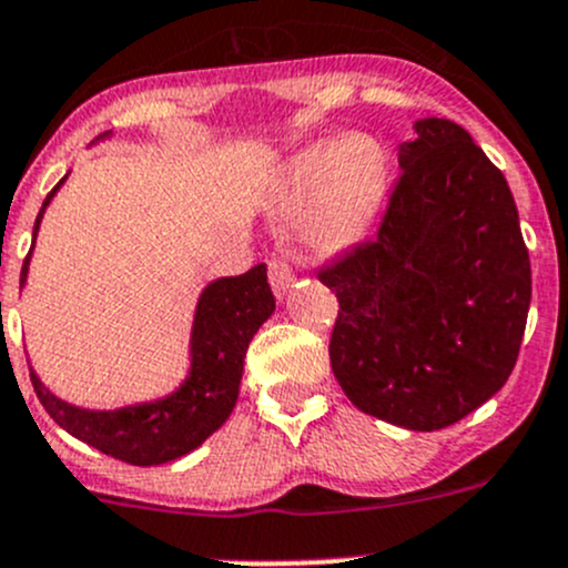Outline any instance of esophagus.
I'll use <instances>...</instances> for the list:
<instances>
[{"instance_id":"1","label":"esophagus","mask_w":568,"mask_h":568,"mask_svg":"<svg viewBox=\"0 0 568 568\" xmlns=\"http://www.w3.org/2000/svg\"><path fill=\"white\" fill-rule=\"evenodd\" d=\"M268 283H272L274 294H285V291L294 285V272H291L288 263L272 257V261H268Z\"/></svg>"}]
</instances>
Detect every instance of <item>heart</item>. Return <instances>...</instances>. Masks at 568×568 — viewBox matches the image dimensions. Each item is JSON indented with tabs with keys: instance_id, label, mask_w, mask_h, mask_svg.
<instances>
[{
	"instance_id": "heart-1",
	"label": "heart",
	"mask_w": 568,
	"mask_h": 568,
	"mask_svg": "<svg viewBox=\"0 0 568 568\" xmlns=\"http://www.w3.org/2000/svg\"><path fill=\"white\" fill-rule=\"evenodd\" d=\"M387 183L385 148L368 134L318 142L296 153L280 175L277 209L302 214V239L321 255L357 244L368 231Z\"/></svg>"
}]
</instances>
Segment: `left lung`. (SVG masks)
I'll list each match as a JSON object with an SVG mask.
<instances>
[{"label":"left lung","instance_id":"obj_1","mask_svg":"<svg viewBox=\"0 0 568 568\" xmlns=\"http://www.w3.org/2000/svg\"><path fill=\"white\" fill-rule=\"evenodd\" d=\"M374 239L318 272L337 296L332 374L365 415L454 426L511 376L530 257L506 175L459 123L426 118Z\"/></svg>","mask_w":568,"mask_h":568}]
</instances>
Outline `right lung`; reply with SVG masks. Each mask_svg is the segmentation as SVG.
<instances>
[{
    "instance_id": "right-lung-1",
    "label": "right lung",
    "mask_w": 568,
    "mask_h": 568,
    "mask_svg": "<svg viewBox=\"0 0 568 568\" xmlns=\"http://www.w3.org/2000/svg\"><path fill=\"white\" fill-rule=\"evenodd\" d=\"M65 181V178H62ZM57 183L43 200L32 231V247L43 211L54 197ZM30 247V255H32ZM27 255L21 268V285L27 280ZM274 313V294L266 280V263H257L239 277L214 280L200 294L192 324V371L173 395L123 409H82L57 398L43 387L30 368L32 387L40 404L57 426L71 437L93 445L101 454L114 456L136 467H153L186 456L200 448L222 423L231 417L244 374V357L257 326Z\"/></svg>"
}]
</instances>
